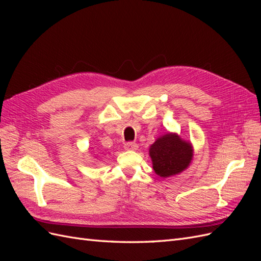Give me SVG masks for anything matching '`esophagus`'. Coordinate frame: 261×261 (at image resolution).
<instances>
[{
    "instance_id": "obj_1",
    "label": "esophagus",
    "mask_w": 261,
    "mask_h": 261,
    "mask_svg": "<svg viewBox=\"0 0 261 261\" xmlns=\"http://www.w3.org/2000/svg\"><path fill=\"white\" fill-rule=\"evenodd\" d=\"M125 150H129V151H134V150H137L138 145L136 143H133V141H128L124 145Z\"/></svg>"
}]
</instances>
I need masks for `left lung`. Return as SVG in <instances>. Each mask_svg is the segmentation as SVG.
<instances>
[{"label":"left lung","instance_id":"obj_1","mask_svg":"<svg viewBox=\"0 0 261 261\" xmlns=\"http://www.w3.org/2000/svg\"><path fill=\"white\" fill-rule=\"evenodd\" d=\"M153 170L161 177L178 174L185 170L193 158L191 144L181 140L176 134H167L150 147Z\"/></svg>","mask_w":261,"mask_h":261}]
</instances>
